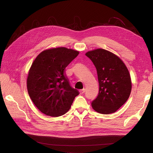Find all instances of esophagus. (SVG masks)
Returning a JSON list of instances; mask_svg holds the SVG:
<instances>
[{"label": "esophagus", "mask_w": 153, "mask_h": 153, "mask_svg": "<svg viewBox=\"0 0 153 153\" xmlns=\"http://www.w3.org/2000/svg\"><path fill=\"white\" fill-rule=\"evenodd\" d=\"M85 89H82V90H80L79 91V92H80V93L82 94H84V92H85Z\"/></svg>", "instance_id": "obj_1"}]
</instances>
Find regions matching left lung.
Returning a JSON list of instances; mask_svg holds the SVG:
<instances>
[{"instance_id": "obj_1", "label": "left lung", "mask_w": 153, "mask_h": 153, "mask_svg": "<svg viewBox=\"0 0 153 153\" xmlns=\"http://www.w3.org/2000/svg\"><path fill=\"white\" fill-rule=\"evenodd\" d=\"M95 66L99 82V94L92 101L97 112L109 114L116 111L129 98L131 80L128 69L116 55L102 48L85 53Z\"/></svg>"}]
</instances>
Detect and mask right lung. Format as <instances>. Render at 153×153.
Returning a JSON list of instances; mask_svg holds the SVG:
<instances>
[{
	"instance_id": "add662e5",
	"label": "right lung",
	"mask_w": 153,
	"mask_h": 153,
	"mask_svg": "<svg viewBox=\"0 0 153 153\" xmlns=\"http://www.w3.org/2000/svg\"><path fill=\"white\" fill-rule=\"evenodd\" d=\"M79 52L65 47L41 52L32 62L27 87L32 102L41 112L52 117L65 114L79 92L71 87L65 68Z\"/></svg>"
}]
</instances>
